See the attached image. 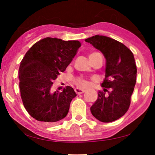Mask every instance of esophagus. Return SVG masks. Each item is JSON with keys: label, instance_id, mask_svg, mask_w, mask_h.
I'll list each match as a JSON object with an SVG mask.
<instances>
[{"label": "esophagus", "instance_id": "obj_1", "mask_svg": "<svg viewBox=\"0 0 155 155\" xmlns=\"http://www.w3.org/2000/svg\"><path fill=\"white\" fill-rule=\"evenodd\" d=\"M75 91L78 94H82V93L84 92V91L83 90H81V89H78V88L75 89Z\"/></svg>", "mask_w": 155, "mask_h": 155}]
</instances>
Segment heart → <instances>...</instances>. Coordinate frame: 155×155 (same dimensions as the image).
<instances>
[{
  "instance_id": "obj_1",
  "label": "heart",
  "mask_w": 155,
  "mask_h": 155,
  "mask_svg": "<svg viewBox=\"0 0 155 155\" xmlns=\"http://www.w3.org/2000/svg\"><path fill=\"white\" fill-rule=\"evenodd\" d=\"M97 54V53H92V54H91L90 55V61H92V58L94 56V55ZM74 82H75V84L77 85L78 87L80 88H83V89H86V88H88L90 86V82L89 80H87L85 78H78L75 79L74 80Z\"/></svg>"
}]
</instances>
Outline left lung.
<instances>
[{"label":"left lung","instance_id":"8db88e82","mask_svg":"<svg viewBox=\"0 0 155 155\" xmlns=\"http://www.w3.org/2000/svg\"><path fill=\"white\" fill-rule=\"evenodd\" d=\"M85 41L100 51L106 58L103 91L98 92L91 113L99 121H114L122 117L130 107L137 76L134 56L124 44L106 36L95 35Z\"/></svg>","mask_w":155,"mask_h":155}]
</instances>
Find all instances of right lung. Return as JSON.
Wrapping results in <instances>:
<instances>
[{
	"label": "right lung",
	"instance_id": "1",
	"mask_svg": "<svg viewBox=\"0 0 155 155\" xmlns=\"http://www.w3.org/2000/svg\"><path fill=\"white\" fill-rule=\"evenodd\" d=\"M80 46L75 40L46 37L34 44L21 61V98L27 111L38 121L54 124L67 116L70 104L77 95L73 88L67 86L62 92H52L51 89L53 81L65 71Z\"/></svg>",
	"mask_w": 155,
	"mask_h": 155
}]
</instances>
